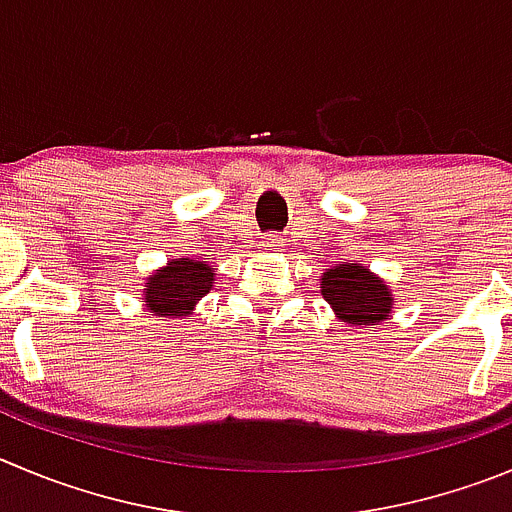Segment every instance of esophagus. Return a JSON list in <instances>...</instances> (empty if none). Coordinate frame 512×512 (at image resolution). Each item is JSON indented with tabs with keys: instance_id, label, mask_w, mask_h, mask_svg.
Returning a JSON list of instances; mask_svg holds the SVG:
<instances>
[{
	"instance_id": "esophagus-1",
	"label": "esophagus",
	"mask_w": 512,
	"mask_h": 512,
	"mask_svg": "<svg viewBox=\"0 0 512 512\" xmlns=\"http://www.w3.org/2000/svg\"><path fill=\"white\" fill-rule=\"evenodd\" d=\"M278 245H280V240L278 237H272V234H267L265 240H262V250H278Z\"/></svg>"
}]
</instances>
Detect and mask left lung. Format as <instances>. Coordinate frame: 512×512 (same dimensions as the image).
Here are the masks:
<instances>
[{
    "label": "left lung",
    "mask_w": 512,
    "mask_h": 512,
    "mask_svg": "<svg viewBox=\"0 0 512 512\" xmlns=\"http://www.w3.org/2000/svg\"><path fill=\"white\" fill-rule=\"evenodd\" d=\"M323 298L331 303L336 315L343 323L366 328L379 326L384 318H389L391 295L384 280L371 275L361 265H336L323 275L321 285Z\"/></svg>",
    "instance_id": "left-lung-1"
}]
</instances>
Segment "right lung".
I'll return each mask as SVG.
<instances>
[{
    "label": "right lung",
    "mask_w": 512,
    "mask_h": 512,
    "mask_svg": "<svg viewBox=\"0 0 512 512\" xmlns=\"http://www.w3.org/2000/svg\"><path fill=\"white\" fill-rule=\"evenodd\" d=\"M214 280L212 267L194 257H179L164 270L151 275L143 293V303L156 315H189L199 298L209 293Z\"/></svg>",
    "instance_id": "obj_1"
}]
</instances>
